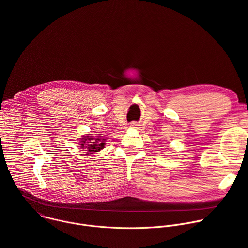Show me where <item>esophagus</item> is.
Wrapping results in <instances>:
<instances>
[{
	"instance_id": "esophagus-1",
	"label": "esophagus",
	"mask_w": 248,
	"mask_h": 248,
	"mask_svg": "<svg viewBox=\"0 0 248 248\" xmlns=\"http://www.w3.org/2000/svg\"><path fill=\"white\" fill-rule=\"evenodd\" d=\"M130 125H131V126H133V127H135V126H137L138 124H137L135 122H133V123H131V124H130Z\"/></svg>"
}]
</instances>
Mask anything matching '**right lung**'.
I'll use <instances>...</instances> for the list:
<instances>
[{"instance_id": "right-lung-1", "label": "right lung", "mask_w": 248, "mask_h": 248, "mask_svg": "<svg viewBox=\"0 0 248 248\" xmlns=\"http://www.w3.org/2000/svg\"><path fill=\"white\" fill-rule=\"evenodd\" d=\"M80 143L82 149H86L87 154H93L95 152L100 151L101 149L104 148L105 145V140L106 138L100 137V136H92V135H85L80 139Z\"/></svg>"}]
</instances>
